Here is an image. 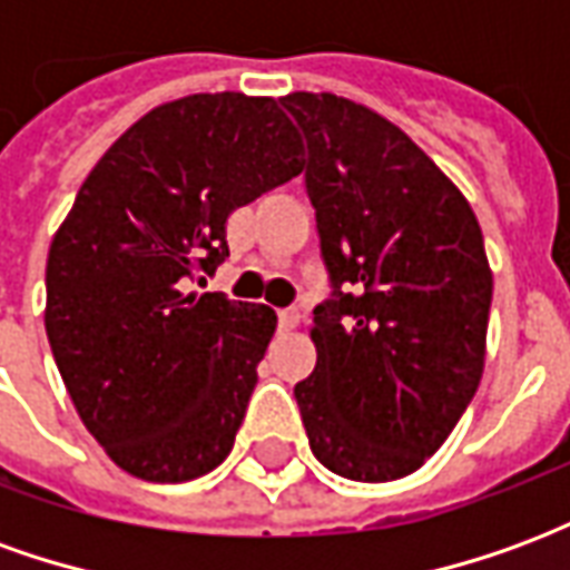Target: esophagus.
<instances>
[{
	"label": "esophagus",
	"instance_id": "obj_1",
	"mask_svg": "<svg viewBox=\"0 0 570 570\" xmlns=\"http://www.w3.org/2000/svg\"><path fill=\"white\" fill-rule=\"evenodd\" d=\"M298 321H302V314H298L296 308L277 311V323H281V330H284V333H289V330H296Z\"/></svg>",
	"mask_w": 570,
	"mask_h": 570
}]
</instances>
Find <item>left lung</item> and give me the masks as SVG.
Here are the masks:
<instances>
[{"instance_id":"left-lung-1","label":"left lung","mask_w":570,"mask_h":570,"mask_svg":"<svg viewBox=\"0 0 570 570\" xmlns=\"http://www.w3.org/2000/svg\"><path fill=\"white\" fill-rule=\"evenodd\" d=\"M308 140L305 188L333 293L296 384L311 452L357 482L415 473L476 394L491 268L466 198L403 130L335 94L281 100Z\"/></svg>"}]
</instances>
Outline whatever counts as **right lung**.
<instances>
[{"label": "right lung", "mask_w": 570, "mask_h": 570, "mask_svg": "<svg viewBox=\"0 0 570 570\" xmlns=\"http://www.w3.org/2000/svg\"><path fill=\"white\" fill-rule=\"evenodd\" d=\"M298 155L281 100L191 94L125 130L57 228L45 333L79 419L130 476L188 482L232 452L277 317L186 281L223 265L228 213L302 174Z\"/></svg>", "instance_id": "1"}]
</instances>
